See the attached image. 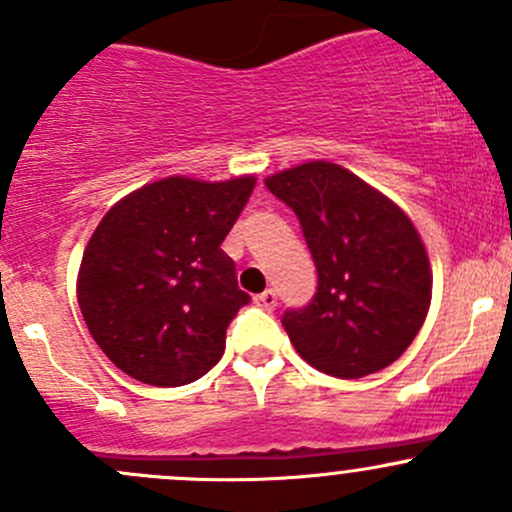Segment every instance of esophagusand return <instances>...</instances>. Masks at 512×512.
<instances>
[{
    "label": "esophagus",
    "instance_id": "esophagus-1",
    "mask_svg": "<svg viewBox=\"0 0 512 512\" xmlns=\"http://www.w3.org/2000/svg\"><path fill=\"white\" fill-rule=\"evenodd\" d=\"M255 304H257V307L267 309V312H272V309L277 307V294L272 292V289H265V292H262V294H257Z\"/></svg>",
    "mask_w": 512,
    "mask_h": 512
}]
</instances>
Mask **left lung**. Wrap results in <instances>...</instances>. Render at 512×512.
Listing matches in <instances>:
<instances>
[{
    "label": "left lung",
    "instance_id": "left-lung-1",
    "mask_svg": "<svg viewBox=\"0 0 512 512\" xmlns=\"http://www.w3.org/2000/svg\"><path fill=\"white\" fill-rule=\"evenodd\" d=\"M302 225L317 294L282 327L297 354L337 379H361L409 349L431 307V262L409 215L329 160L267 175Z\"/></svg>",
    "mask_w": 512,
    "mask_h": 512
}]
</instances>
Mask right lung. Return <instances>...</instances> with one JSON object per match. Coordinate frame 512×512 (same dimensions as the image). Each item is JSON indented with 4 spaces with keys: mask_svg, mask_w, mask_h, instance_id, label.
I'll return each mask as SVG.
<instances>
[{
    "mask_svg": "<svg viewBox=\"0 0 512 512\" xmlns=\"http://www.w3.org/2000/svg\"><path fill=\"white\" fill-rule=\"evenodd\" d=\"M255 175H170L118 200L81 257L76 297L91 337L121 371L151 386H183L225 352L242 304L235 262L220 250Z\"/></svg>",
    "mask_w": 512,
    "mask_h": 512,
    "instance_id": "1",
    "label": "right lung"
}]
</instances>
